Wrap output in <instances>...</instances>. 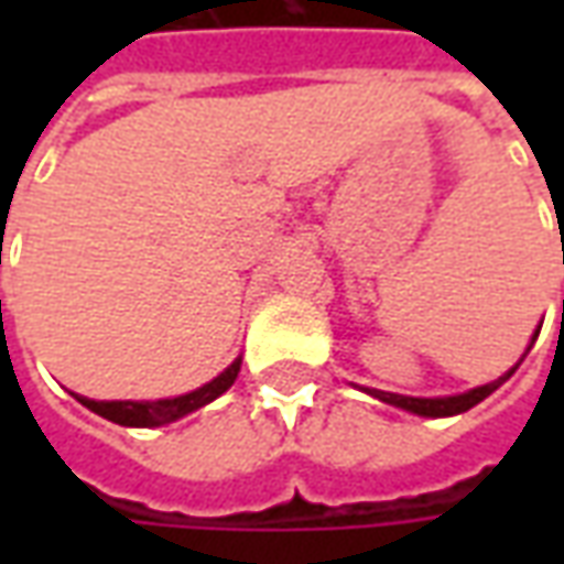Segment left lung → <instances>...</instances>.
Here are the masks:
<instances>
[{"label": "left lung", "instance_id": "1", "mask_svg": "<svg viewBox=\"0 0 564 564\" xmlns=\"http://www.w3.org/2000/svg\"><path fill=\"white\" fill-rule=\"evenodd\" d=\"M534 338H538V332H534ZM532 338V344H534ZM532 344H529V350H532ZM525 350V354H529ZM522 354V356H525ZM520 368V362L510 368L508 375H501L498 380H492V383H484V387H474V390L468 392H459V395H444V399H414V395H399V392H383V390H368V395H375V399H380V402L387 404H395V408H402V411H411V414L416 416H453V414H462V411H468V408H474V404H480L486 399V395H492V392L505 383V380L513 375Z\"/></svg>", "mask_w": 564, "mask_h": 564}]
</instances>
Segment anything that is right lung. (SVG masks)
<instances>
[{"label": "right lung", "instance_id": "right-lung-1", "mask_svg": "<svg viewBox=\"0 0 564 564\" xmlns=\"http://www.w3.org/2000/svg\"><path fill=\"white\" fill-rule=\"evenodd\" d=\"M241 371V356L235 359L232 366L226 368L223 375L198 387V390L186 392V395H174V399H156V402H96V399H84L78 395V402L84 408H90L93 414L105 416L117 425H135V429H153V425H165L181 420V416L193 414L198 408H205L208 402H214L217 395L229 390Z\"/></svg>", "mask_w": 564, "mask_h": 564}]
</instances>
